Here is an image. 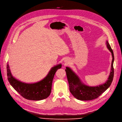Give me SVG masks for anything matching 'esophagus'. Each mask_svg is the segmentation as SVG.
I'll return each mask as SVG.
<instances>
[{
  "instance_id": "obj_1",
  "label": "esophagus",
  "mask_w": 122,
  "mask_h": 122,
  "mask_svg": "<svg viewBox=\"0 0 122 122\" xmlns=\"http://www.w3.org/2000/svg\"><path fill=\"white\" fill-rule=\"evenodd\" d=\"M64 62H65V63L66 65H68V64H69V61H68L67 59H65V60H64Z\"/></svg>"
}]
</instances>
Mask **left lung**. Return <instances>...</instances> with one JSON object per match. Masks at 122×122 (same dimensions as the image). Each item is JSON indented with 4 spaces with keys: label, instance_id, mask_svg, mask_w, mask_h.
Masks as SVG:
<instances>
[{
    "label": "left lung",
    "instance_id": "1",
    "mask_svg": "<svg viewBox=\"0 0 122 122\" xmlns=\"http://www.w3.org/2000/svg\"><path fill=\"white\" fill-rule=\"evenodd\" d=\"M107 46L109 51L112 52V60L111 66V71L109 74L108 80L101 85L96 86H89L83 84L78 76L69 67H66L65 71L67 74L70 91L72 95L76 99L82 101H88L95 99L100 96L105 92L111 85L114 76V54L108 41H107Z\"/></svg>",
    "mask_w": 122,
    "mask_h": 122
}]
</instances>
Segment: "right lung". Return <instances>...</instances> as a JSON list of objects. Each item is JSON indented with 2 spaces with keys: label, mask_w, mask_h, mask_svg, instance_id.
I'll list each match as a JSON object with an SVG mask.
<instances>
[{
  "label": "right lung",
  "mask_w": 122,
  "mask_h": 122,
  "mask_svg": "<svg viewBox=\"0 0 122 122\" xmlns=\"http://www.w3.org/2000/svg\"><path fill=\"white\" fill-rule=\"evenodd\" d=\"M61 67V64L55 66L51 69L47 76L42 80L36 83L27 84L15 79L11 73L9 64H7L8 80L14 89L24 98L30 100H41L47 98L50 95L54 74Z\"/></svg>",
  "instance_id": "obj_1"
}]
</instances>
